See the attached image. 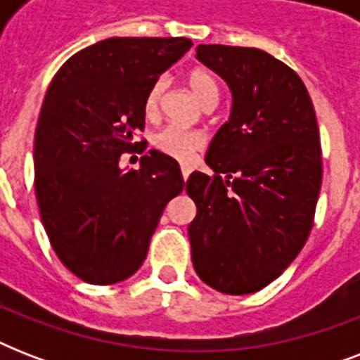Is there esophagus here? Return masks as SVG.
<instances>
[{
    "mask_svg": "<svg viewBox=\"0 0 360 360\" xmlns=\"http://www.w3.org/2000/svg\"><path fill=\"white\" fill-rule=\"evenodd\" d=\"M191 172H192V168L191 166H188V164H183V166H181V175H183V179H188V175H191Z\"/></svg>",
    "mask_w": 360,
    "mask_h": 360,
    "instance_id": "34e87169",
    "label": "esophagus"
}]
</instances>
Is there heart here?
Instances as JSON below:
<instances>
[{"instance_id": "b5f03b06", "label": "heart", "mask_w": 360, "mask_h": 360, "mask_svg": "<svg viewBox=\"0 0 360 360\" xmlns=\"http://www.w3.org/2000/svg\"><path fill=\"white\" fill-rule=\"evenodd\" d=\"M186 84L194 93V97L205 106V108H214L220 98V82L219 78L205 67H194L186 72ZM166 78H158L151 84L149 91L143 101V110L147 117H155L162 104L164 93H166ZM205 143L202 132L198 130H186L175 124H168L153 136V146L158 151L168 155V157L186 162L196 151H200Z\"/></svg>"}]
</instances>
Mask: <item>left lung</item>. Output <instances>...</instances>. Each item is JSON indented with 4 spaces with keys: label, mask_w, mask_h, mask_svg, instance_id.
<instances>
[{
    "label": "left lung",
    "mask_w": 360,
    "mask_h": 360,
    "mask_svg": "<svg viewBox=\"0 0 360 360\" xmlns=\"http://www.w3.org/2000/svg\"><path fill=\"white\" fill-rule=\"evenodd\" d=\"M196 58L230 86V121L214 134L186 194L192 263L213 290L246 295L278 278L307 243L321 188L312 101L293 69L257 48L200 44Z\"/></svg>",
    "instance_id": "1"
}]
</instances>
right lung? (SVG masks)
Here are the masks:
<instances>
[{"mask_svg": "<svg viewBox=\"0 0 360 360\" xmlns=\"http://www.w3.org/2000/svg\"><path fill=\"white\" fill-rule=\"evenodd\" d=\"M185 37H112L56 72L35 130V196L53 252L87 284L108 285L141 267L166 203L181 194L179 164L151 149L140 170L119 168L146 127L143 101L191 50Z\"/></svg>", "mask_w": 360, "mask_h": 360, "instance_id": "right-lung-1", "label": "right lung"}]
</instances>
